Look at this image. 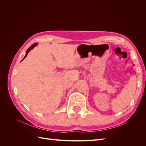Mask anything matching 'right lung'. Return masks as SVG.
I'll list each match as a JSON object with an SVG mask.
<instances>
[{"instance_id": "obj_1", "label": "right lung", "mask_w": 146, "mask_h": 146, "mask_svg": "<svg viewBox=\"0 0 146 146\" xmlns=\"http://www.w3.org/2000/svg\"><path fill=\"white\" fill-rule=\"evenodd\" d=\"M37 44H37V43L36 42V43H35V44H32L31 46H30V47L28 48V49H27V51H26V55H25V56H24V58L23 59V60H22V61H23V60H24V58H25L26 56H27V54H28L29 53V52L31 51V49H33L34 48H35V46H37Z\"/></svg>"}]
</instances>
